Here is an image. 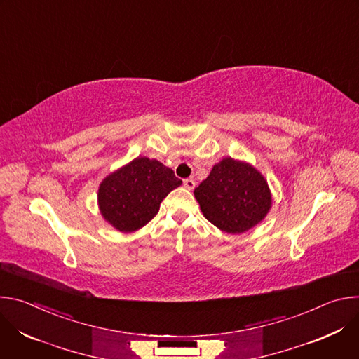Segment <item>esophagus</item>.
Wrapping results in <instances>:
<instances>
[{"label":"esophagus","instance_id":"34e87169","mask_svg":"<svg viewBox=\"0 0 359 359\" xmlns=\"http://www.w3.org/2000/svg\"><path fill=\"white\" fill-rule=\"evenodd\" d=\"M183 186L187 189V190H193L194 186H196V182L193 177H189V179H184L183 180Z\"/></svg>","mask_w":359,"mask_h":359}]
</instances>
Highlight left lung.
<instances>
[{"mask_svg": "<svg viewBox=\"0 0 359 359\" xmlns=\"http://www.w3.org/2000/svg\"><path fill=\"white\" fill-rule=\"evenodd\" d=\"M194 197L204 217L231 234L254 227L271 208L264 177L252 166L231 158L213 166L208 179L194 189Z\"/></svg>", "mask_w": 359, "mask_h": 359, "instance_id": "1", "label": "left lung"}]
</instances>
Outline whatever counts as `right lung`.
Listing matches in <instances>:
<instances>
[{
	"instance_id": "right-lung-1",
	"label": "right lung",
	"mask_w": 359,
	"mask_h": 359,
	"mask_svg": "<svg viewBox=\"0 0 359 359\" xmlns=\"http://www.w3.org/2000/svg\"><path fill=\"white\" fill-rule=\"evenodd\" d=\"M180 184L161 162L137 158L100 183V213L119 231H135L158 215L162 200Z\"/></svg>"
}]
</instances>
